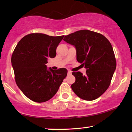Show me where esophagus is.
I'll return each instance as SVG.
<instances>
[{
  "instance_id": "esophagus-1",
  "label": "esophagus",
  "mask_w": 132,
  "mask_h": 132,
  "mask_svg": "<svg viewBox=\"0 0 132 132\" xmlns=\"http://www.w3.org/2000/svg\"><path fill=\"white\" fill-rule=\"evenodd\" d=\"M68 74L69 75H70L72 74V72L70 71V70H68Z\"/></svg>"
}]
</instances>
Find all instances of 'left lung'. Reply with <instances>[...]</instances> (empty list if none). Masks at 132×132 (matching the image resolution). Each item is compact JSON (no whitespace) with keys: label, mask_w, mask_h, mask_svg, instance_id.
I'll return each instance as SVG.
<instances>
[{"label":"left lung","mask_w":132,"mask_h":132,"mask_svg":"<svg viewBox=\"0 0 132 132\" xmlns=\"http://www.w3.org/2000/svg\"><path fill=\"white\" fill-rule=\"evenodd\" d=\"M63 40L75 47L77 61L86 69L85 75L72 72L76 79L73 91L86 101L97 99L109 87L116 68L111 43L103 35L86 29L66 35Z\"/></svg>","instance_id":"8db88e82"}]
</instances>
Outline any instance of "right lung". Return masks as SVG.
Wrapping results in <instances>:
<instances>
[{
	"label": "right lung",
	"mask_w": 132,
	"mask_h": 132,
	"mask_svg": "<svg viewBox=\"0 0 132 132\" xmlns=\"http://www.w3.org/2000/svg\"><path fill=\"white\" fill-rule=\"evenodd\" d=\"M64 35L53 37L32 33L19 41L12 55L11 62L17 86L32 101L44 103L57 92L68 70L48 69L49 58L56 56V48Z\"/></svg>",
	"instance_id": "obj_1"
}]
</instances>
